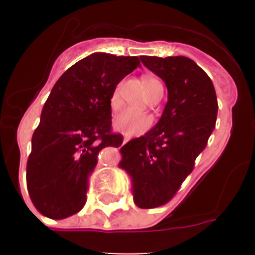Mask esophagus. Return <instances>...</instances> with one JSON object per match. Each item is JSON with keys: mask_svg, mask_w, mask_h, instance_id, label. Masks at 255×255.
Here are the masks:
<instances>
[{"mask_svg": "<svg viewBox=\"0 0 255 255\" xmlns=\"http://www.w3.org/2000/svg\"><path fill=\"white\" fill-rule=\"evenodd\" d=\"M128 140H129V137H127V135H125V137H123V143H127Z\"/></svg>", "mask_w": 255, "mask_h": 255, "instance_id": "34e87169", "label": "esophagus"}]
</instances>
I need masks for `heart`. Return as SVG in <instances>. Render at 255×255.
I'll return each mask as SVG.
<instances>
[{"mask_svg": "<svg viewBox=\"0 0 255 255\" xmlns=\"http://www.w3.org/2000/svg\"><path fill=\"white\" fill-rule=\"evenodd\" d=\"M142 82L144 90H145L148 96L150 94H153L156 89L163 87L161 86V82L151 75H144ZM120 91L121 84L116 86L111 97H110V107H111L112 111H117L122 106ZM151 122H153L151 117L149 115H146V113L134 111V110H125V111H122L116 116L115 120H113V126H115L116 129L122 132L123 134L137 135L145 132L151 126Z\"/></svg>", "mask_w": 255, "mask_h": 255, "instance_id": "b5f03b06", "label": "heart"}]
</instances>
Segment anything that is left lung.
<instances>
[{
	"mask_svg": "<svg viewBox=\"0 0 255 255\" xmlns=\"http://www.w3.org/2000/svg\"><path fill=\"white\" fill-rule=\"evenodd\" d=\"M163 79L168 102L159 122L121 148L120 168L132 177L134 204L154 208L168 204L194 170L217 118V97L208 75L186 56H142Z\"/></svg>",
	"mask_w": 255,
	"mask_h": 255,
	"instance_id": "left-lung-1",
	"label": "left lung"
}]
</instances>
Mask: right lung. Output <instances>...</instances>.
I'll return each instance as SVG.
<instances>
[{
    "instance_id": "add662e5",
    "label": "right lung",
    "mask_w": 255,
    "mask_h": 255,
    "mask_svg": "<svg viewBox=\"0 0 255 255\" xmlns=\"http://www.w3.org/2000/svg\"><path fill=\"white\" fill-rule=\"evenodd\" d=\"M139 63L138 56L94 53L54 85L27 161L28 192L42 215L63 220L85 206L99 153L123 143L122 135L112 132L110 97Z\"/></svg>"
}]
</instances>
